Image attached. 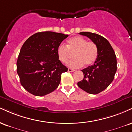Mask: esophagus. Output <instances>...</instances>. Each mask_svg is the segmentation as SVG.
Returning <instances> with one entry per match:
<instances>
[{"instance_id": "1", "label": "esophagus", "mask_w": 132, "mask_h": 132, "mask_svg": "<svg viewBox=\"0 0 132 132\" xmlns=\"http://www.w3.org/2000/svg\"><path fill=\"white\" fill-rule=\"evenodd\" d=\"M68 72H74L75 70H74V69H71V68H68Z\"/></svg>"}]
</instances>
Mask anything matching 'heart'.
Segmentation results:
<instances>
[{
	"mask_svg": "<svg viewBox=\"0 0 132 132\" xmlns=\"http://www.w3.org/2000/svg\"><path fill=\"white\" fill-rule=\"evenodd\" d=\"M74 59L68 63V66L72 68L82 67L94 63L98 56V50L96 44L93 42H88L86 39L76 36L68 40L67 46L61 44L57 48V55L62 63H66L74 53Z\"/></svg>",
	"mask_w": 132,
	"mask_h": 132,
	"instance_id": "obj_1",
	"label": "heart"
}]
</instances>
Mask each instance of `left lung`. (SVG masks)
I'll list each match as a JSON object with an SVG mask.
<instances>
[{
    "label": "left lung",
    "instance_id": "left-lung-1",
    "mask_svg": "<svg viewBox=\"0 0 132 132\" xmlns=\"http://www.w3.org/2000/svg\"><path fill=\"white\" fill-rule=\"evenodd\" d=\"M98 47V54L94 64L82 69L84 79L77 83L79 88L90 94H98L105 90L114 78L117 71L115 52L107 39L90 32H81Z\"/></svg>",
    "mask_w": 132,
    "mask_h": 132
}]
</instances>
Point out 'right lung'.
<instances>
[{
	"label": "right lung",
	"mask_w": 132,
	"mask_h": 132,
	"mask_svg": "<svg viewBox=\"0 0 132 132\" xmlns=\"http://www.w3.org/2000/svg\"><path fill=\"white\" fill-rule=\"evenodd\" d=\"M68 35L37 32L24 43L17 60V73L21 85L35 96H42L56 89L62 73L68 68L60 61L57 48Z\"/></svg>",
	"instance_id": "right-lung-1"
}]
</instances>
